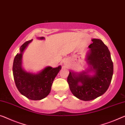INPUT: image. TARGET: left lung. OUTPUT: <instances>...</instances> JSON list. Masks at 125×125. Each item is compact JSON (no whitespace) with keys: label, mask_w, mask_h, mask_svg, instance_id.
Segmentation results:
<instances>
[{"label":"left lung","mask_w":125,"mask_h":125,"mask_svg":"<svg viewBox=\"0 0 125 125\" xmlns=\"http://www.w3.org/2000/svg\"><path fill=\"white\" fill-rule=\"evenodd\" d=\"M89 46L87 62L91 65L87 72L76 74L69 72L67 82L72 93L80 100L91 101L103 94L112 80L114 65L108 47L99 39H92ZM93 71L91 76L88 72Z\"/></svg>","instance_id":"1"}]
</instances>
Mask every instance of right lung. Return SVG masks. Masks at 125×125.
<instances>
[{"label":"right lung","instance_id":"obj_1","mask_svg":"<svg viewBox=\"0 0 125 125\" xmlns=\"http://www.w3.org/2000/svg\"><path fill=\"white\" fill-rule=\"evenodd\" d=\"M41 40L43 37H38ZM32 40L26 42L20 47V52L15 56L13 65V74L15 84L19 92L27 98L37 101L45 98L50 93L54 79L61 70V66L53 68L46 67L37 74L24 71L22 66V55Z\"/></svg>","mask_w":125,"mask_h":125}]
</instances>
